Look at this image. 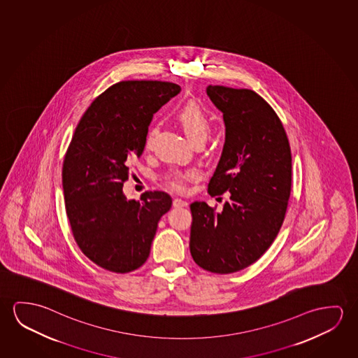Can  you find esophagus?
<instances>
[{
	"mask_svg": "<svg viewBox=\"0 0 358 358\" xmlns=\"http://www.w3.org/2000/svg\"><path fill=\"white\" fill-rule=\"evenodd\" d=\"M173 206H175L176 208H181V207H187L188 202L187 201H185V199H173Z\"/></svg>",
	"mask_w": 358,
	"mask_h": 358,
	"instance_id": "1",
	"label": "esophagus"
}]
</instances>
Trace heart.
Returning <instances> with one entry per match:
<instances>
[{
    "label": "heart",
    "instance_id": "b5f03b06",
    "mask_svg": "<svg viewBox=\"0 0 358 358\" xmlns=\"http://www.w3.org/2000/svg\"><path fill=\"white\" fill-rule=\"evenodd\" d=\"M176 117L191 143L208 138L210 132V122L199 105L194 103L183 105L181 109L177 111ZM154 134V130H150L148 132L145 138V149L150 150L152 148ZM194 176H196L194 171H189V172L173 171L170 175L166 176V183L176 191H185L188 180Z\"/></svg>",
    "mask_w": 358,
    "mask_h": 358
}]
</instances>
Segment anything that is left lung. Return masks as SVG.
Instances as JSON below:
<instances>
[{"instance_id":"1","label":"left lung","mask_w":358,"mask_h":358,"mask_svg":"<svg viewBox=\"0 0 358 358\" xmlns=\"http://www.w3.org/2000/svg\"><path fill=\"white\" fill-rule=\"evenodd\" d=\"M207 95L226 125L208 193L229 192V201L220 212L191 203L189 250L202 269L231 274L255 263L280 231L292 191V150L279 116L253 90L208 85Z\"/></svg>"}]
</instances>
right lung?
I'll return each instance as SVG.
<instances>
[{
  "label": "right lung",
  "instance_id": "1",
  "mask_svg": "<svg viewBox=\"0 0 358 358\" xmlns=\"http://www.w3.org/2000/svg\"><path fill=\"white\" fill-rule=\"evenodd\" d=\"M159 80L116 83L84 113L62 170L73 237L85 257L113 273H130L149 258L161 217L172 199L161 191L141 201L122 192L129 166L145 149L155 113L180 93Z\"/></svg>",
  "mask_w": 358,
  "mask_h": 358
}]
</instances>
